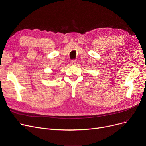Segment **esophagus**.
<instances>
[{
    "instance_id": "34e87169",
    "label": "esophagus",
    "mask_w": 146,
    "mask_h": 146,
    "mask_svg": "<svg viewBox=\"0 0 146 146\" xmlns=\"http://www.w3.org/2000/svg\"><path fill=\"white\" fill-rule=\"evenodd\" d=\"M70 63H71L72 65H75L76 64V60H74V59H73V60H72L71 62H70Z\"/></svg>"
}]
</instances>
